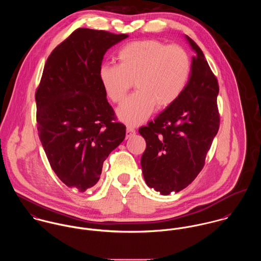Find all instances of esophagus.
Here are the masks:
<instances>
[{"mask_svg": "<svg viewBox=\"0 0 261 261\" xmlns=\"http://www.w3.org/2000/svg\"><path fill=\"white\" fill-rule=\"evenodd\" d=\"M134 135H136V129L132 126H126V137L125 138L128 139V138L133 137Z\"/></svg>", "mask_w": 261, "mask_h": 261, "instance_id": "obj_1", "label": "esophagus"}]
</instances>
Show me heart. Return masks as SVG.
<instances>
[{
	"label": "heart",
	"instance_id": "1",
	"mask_svg": "<svg viewBox=\"0 0 261 261\" xmlns=\"http://www.w3.org/2000/svg\"><path fill=\"white\" fill-rule=\"evenodd\" d=\"M118 65L102 64L98 70L101 86L112 102H120L135 82L137 92L117 109V117L128 125L149 118L154 107L172 106L182 94L191 73V60L179 45L158 40L134 41L117 55Z\"/></svg>",
	"mask_w": 261,
	"mask_h": 261
}]
</instances>
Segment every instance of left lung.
<instances>
[{
  "label": "left lung",
  "instance_id": "left-lung-1",
  "mask_svg": "<svg viewBox=\"0 0 261 261\" xmlns=\"http://www.w3.org/2000/svg\"><path fill=\"white\" fill-rule=\"evenodd\" d=\"M186 40L196 55L184 91L139 129L147 143L141 159L145 181L162 195L180 192L195 180L219 129L217 78L199 46Z\"/></svg>",
  "mask_w": 261,
  "mask_h": 261
}]
</instances>
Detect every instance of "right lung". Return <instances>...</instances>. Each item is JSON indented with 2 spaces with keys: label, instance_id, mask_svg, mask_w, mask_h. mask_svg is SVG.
<instances>
[{
  "label": "right lung",
  "instance_id": "right-lung-1",
  "mask_svg": "<svg viewBox=\"0 0 261 261\" xmlns=\"http://www.w3.org/2000/svg\"><path fill=\"white\" fill-rule=\"evenodd\" d=\"M126 34L79 28L44 66L35 99L39 139L50 166L69 188L94 186L103 162L125 137L98 78L106 52Z\"/></svg>",
  "mask_w": 261,
  "mask_h": 261
}]
</instances>
